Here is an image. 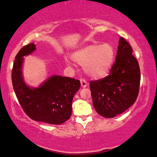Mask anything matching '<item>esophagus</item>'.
<instances>
[{"instance_id": "34e87169", "label": "esophagus", "mask_w": 157, "mask_h": 157, "mask_svg": "<svg viewBox=\"0 0 157 157\" xmlns=\"http://www.w3.org/2000/svg\"><path fill=\"white\" fill-rule=\"evenodd\" d=\"M81 87L82 88H86V86H87V82L84 80V79H81Z\"/></svg>"}]
</instances>
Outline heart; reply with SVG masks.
Segmentation results:
<instances>
[{
  "mask_svg": "<svg viewBox=\"0 0 157 157\" xmlns=\"http://www.w3.org/2000/svg\"><path fill=\"white\" fill-rule=\"evenodd\" d=\"M71 59L83 66L85 73L90 78H104L112 67L115 58V49L109 43L93 44L75 51Z\"/></svg>",
  "mask_w": 157,
  "mask_h": 157,
  "instance_id": "obj_1",
  "label": "heart"
}]
</instances>
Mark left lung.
Returning <instances> with one entry per match:
<instances>
[{
	"label": "left lung",
	"mask_w": 157,
	"mask_h": 157,
	"mask_svg": "<svg viewBox=\"0 0 157 157\" xmlns=\"http://www.w3.org/2000/svg\"><path fill=\"white\" fill-rule=\"evenodd\" d=\"M140 69L129 43L120 37L116 59L110 74L90 82L94 108L104 117H114L135 103L138 96Z\"/></svg>",
	"instance_id": "obj_1"
}]
</instances>
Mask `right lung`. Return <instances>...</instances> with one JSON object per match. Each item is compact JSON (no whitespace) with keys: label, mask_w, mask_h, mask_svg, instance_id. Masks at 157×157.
<instances>
[{"label":"right lung","mask_w":157,"mask_h":157,"mask_svg":"<svg viewBox=\"0 0 157 157\" xmlns=\"http://www.w3.org/2000/svg\"><path fill=\"white\" fill-rule=\"evenodd\" d=\"M35 49V44L31 43L22 47L15 56L12 70L13 89L20 105L32 120L51 124H62L71 116L72 101L80 88V81L54 75L39 87H29L22 76L23 56Z\"/></svg>","instance_id":"add662e5"}]
</instances>
